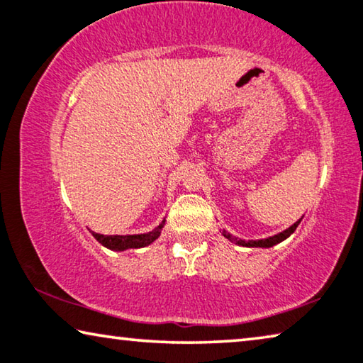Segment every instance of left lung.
<instances>
[{
	"label": "left lung",
	"instance_id": "8db88e82",
	"mask_svg": "<svg viewBox=\"0 0 363 363\" xmlns=\"http://www.w3.org/2000/svg\"><path fill=\"white\" fill-rule=\"evenodd\" d=\"M300 220H302V219H298L297 222H295L294 225L286 228V230L281 232V233H277V235L269 237V238H263V240H248V242H245V240H238V238H235V237H232L230 233H227L225 230H224V237L230 240V242H235L237 245H242V247H253V248L261 247V248H269V247H274V245H277V243H281L282 240H286L287 237H291L292 233L295 232V228L298 227Z\"/></svg>",
	"mask_w": 363,
	"mask_h": 363
}]
</instances>
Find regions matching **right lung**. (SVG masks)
I'll return each mask as SVG.
<instances>
[{
    "mask_svg": "<svg viewBox=\"0 0 363 363\" xmlns=\"http://www.w3.org/2000/svg\"><path fill=\"white\" fill-rule=\"evenodd\" d=\"M164 224L165 220L160 222L152 232L139 233V235H100V233H96V232H92V235L96 237L97 242L102 243L104 247L113 250V252H123V250H128V248L147 247V245L152 243L155 238H159Z\"/></svg>",
    "mask_w": 363,
    "mask_h": 363,
    "instance_id": "1",
    "label": "right lung"
}]
</instances>
